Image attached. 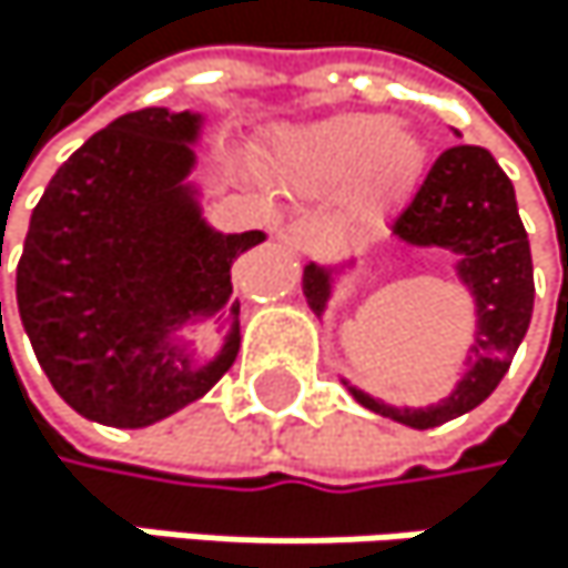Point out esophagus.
Returning <instances> with one entry per match:
<instances>
[{"label": "esophagus", "mask_w": 568, "mask_h": 568, "mask_svg": "<svg viewBox=\"0 0 568 568\" xmlns=\"http://www.w3.org/2000/svg\"><path fill=\"white\" fill-rule=\"evenodd\" d=\"M286 239H290V245L293 248H300V252H316L320 245H323V229H320V222H313V219H300V222H293L290 229H286Z\"/></svg>", "instance_id": "esophagus-1"}]
</instances>
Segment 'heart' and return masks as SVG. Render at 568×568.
I'll return each instance as SVG.
<instances>
[{
	"mask_svg": "<svg viewBox=\"0 0 568 568\" xmlns=\"http://www.w3.org/2000/svg\"><path fill=\"white\" fill-rule=\"evenodd\" d=\"M424 144L384 113H343L282 141L278 168L306 191H336L349 180L353 222H381L424 168Z\"/></svg>",
	"mask_w": 568,
	"mask_h": 568,
	"instance_id": "obj_1",
	"label": "heart"
}]
</instances>
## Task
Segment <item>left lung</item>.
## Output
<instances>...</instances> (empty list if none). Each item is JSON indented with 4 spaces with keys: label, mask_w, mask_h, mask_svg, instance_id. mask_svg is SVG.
<instances>
[{
    "label": "left lung",
    "mask_w": 568,
    "mask_h": 568,
    "mask_svg": "<svg viewBox=\"0 0 568 568\" xmlns=\"http://www.w3.org/2000/svg\"><path fill=\"white\" fill-rule=\"evenodd\" d=\"M390 235L410 248H444L455 255V272L475 303V343L468 346V371L455 390L427 407H394L363 394L343 377L356 404L397 424L427 430L475 410L508 374L511 356L532 320V252L521 229L515 187L498 161L475 144H455L427 171L424 184L390 222ZM343 265L303 268V296L323 320Z\"/></svg>",
    "instance_id": "8db88e82"
}]
</instances>
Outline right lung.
I'll list each match as a JSON object with an SVG mask.
<instances>
[{"label":"right lung","mask_w":568,"mask_h":568,"mask_svg":"<svg viewBox=\"0 0 568 568\" xmlns=\"http://www.w3.org/2000/svg\"><path fill=\"white\" fill-rule=\"evenodd\" d=\"M201 124L168 106L116 116L32 209L19 320L53 390L87 420L158 424L205 397L239 356L232 265L265 235H225L201 215ZM205 318L220 320L223 346L197 361L180 333Z\"/></svg>","instance_id":"right-lung-1"}]
</instances>
